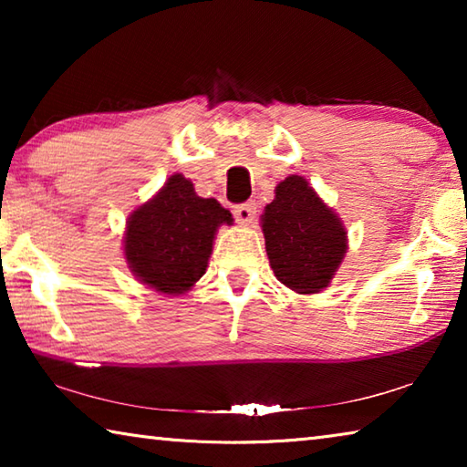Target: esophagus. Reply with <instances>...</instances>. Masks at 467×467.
Returning <instances> with one entry per match:
<instances>
[{
	"label": "esophagus",
	"mask_w": 467,
	"mask_h": 467,
	"mask_svg": "<svg viewBox=\"0 0 467 467\" xmlns=\"http://www.w3.org/2000/svg\"><path fill=\"white\" fill-rule=\"evenodd\" d=\"M255 212H257L255 203L247 202V203L236 205V208H234V216H236V220H239V224L249 226V224L253 223V218H255Z\"/></svg>",
	"instance_id": "obj_1"
}]
</instances>
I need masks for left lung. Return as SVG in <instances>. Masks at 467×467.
<instances>
[{"label": "left lung", "mask_w": 467, "mask_h": 467, "mask_svg": "<svg viewBox=\"0 0 467 467\" xmlns=\"http://www.w3.org/2000/svg\"><path fill=\"white\" fill-rule=\"evenodd\" d=\"M274 193L262 214L274 275L296 295H317L329 286L344 262L346 226L305 177H286Z\"/></svg>", "instance_id": "8db88e82"}]
</instances>
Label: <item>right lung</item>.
<instances>
[{
  "instance_id": "1",
  "label": "right lung",
  "mask_w": 467,
  "mask_h": 467,
  "mask_svg": "<svg viewBox=\"0 0 467 467\" xmlns=\"http://www.w3.org/2000/svg\"><path fill=\"white\" fill-rule=\"evenodd\" d=\"M223 224H233L231 212L214 197L197 195L192 181L175 172L128 216L125 262L140 284L181 296L205 274Z\"/></svg>"
}]
</instances>
